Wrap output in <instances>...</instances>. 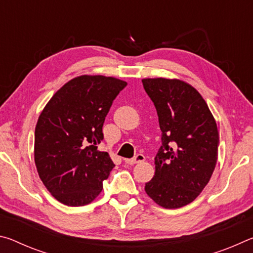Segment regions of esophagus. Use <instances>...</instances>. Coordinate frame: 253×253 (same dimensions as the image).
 <instances>
[{
    "label": "esophagus",
    "instance_id": "1",
    "mask_svg": "<svg viewBox=\"0 0 253 253\" xmlns=\"http://www.w3.org/2000/svg\"><path fill=\"white\" fill-rule=\"evenodd\" d=\"M145 161V156L142 155V154H138V155L135 156L134 158H129V160H125V163L128 165H134L137 164V163H142Z\"/></svg>",
    "mask_w": 253,
    "mask_h": 253
}]
</instances>
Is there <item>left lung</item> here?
Returning a JSON list of instances; mask_svg holds the SVG:
<instances>
[{
    "label": "left lung",
    "mask_w": 253,
    "mask_h": 253,
    "mask_svg": "<svg viewBox=\"0 0 253 253\" xmlns=\"http://www.w3.org/2000/svg\"><path fill=\"white\" fill-rule=\"evenodd\" d=\"M142 83L162 130L155 175L145 184V192L162 208L185 207L200 195L215 169L216 122L203 97L185 81L146 78Z\"/></svg>",
    "instance_id": "obj_1"
}]
</instances>
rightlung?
<instances>
[{
    "mask_svg": "<svg viewBox=\"0 0 253 253\" xmlns=\"http://www.w3.org/2000/svg\"><path fill=\"white\" fill-rule=\"evenodd\" d=\"M126 81L84 75L68 81L48 101L34 131V162L51 194L68 207L91 203L115 164L98 151L102 125Z\"/></svg>",
    "mask_w": 253,
    "mask_h": 253,
    "instance_id": "1",
    "label": "right lung"
}]
</instances>
